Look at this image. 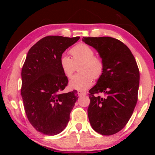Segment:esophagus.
<instances>
[{
    "label": "esophagus",
    "mask_w": 155,
    "mask_h": 155,
    "mask_svg": "<svg viewBox=\"0 0 155 155\" xmlns=\"http://www.w3.org/2000/svg\"><path fill=\"white\" fill-rule=\"evenodd\" d=\"M77 94H78V96H83V95H85L86 93L85 91H78V92H77Z\"/></svg>",
    "instance_id": "34e87169"
}]
</instances>
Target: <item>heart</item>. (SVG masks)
<instances>
[{"label": "heart", "instance_id": "1", "mask_svg": "<svg viewBox=\"0 0 155 155\" xmlns=\"http://www.w3.org/2000/svg\"><path fill=\"white\" fill-rule=\"evenodd\" d=\"M72 58L63 54L59 64L64 75L70 78L78 66L80 74L74 76L70 81V87L84 91L90 87L94 79H99L104 72L105 64L102 57L94 55L95 51L85 43H79L70 49Z\"/></svg>", "mask_w": 155, "mask_h": 155}]
</instances>
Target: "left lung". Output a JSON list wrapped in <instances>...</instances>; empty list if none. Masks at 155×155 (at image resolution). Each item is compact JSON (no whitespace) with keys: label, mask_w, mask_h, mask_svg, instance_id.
<instances>
[{"label":"left lung","mask_w":155,"mask_h":155,"mask_svg":"<svg viewBox=\"0 0 155 155\" xmlns=\"http://www.w3.org/2000/svg\"><path fill=\"white\" fill-rule=\"evenodd\" d=\"M103 59L104 72L89 91L87 114L93 129L103 135L121 130L130 118L137 102L140 71L130 49L111 37L83 38ZM103 93L104 97L97 94Z\"/></svg>","instance_id":"1"}]
</instances>
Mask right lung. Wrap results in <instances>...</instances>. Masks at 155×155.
Returning <instances> with one entry per match:
<instances>
[{
    "instance_id": "obj_1",
    "label": "right lung",
    "mask_w": 155,
    "mask_h": 155,
    "mask_svg": "<svg viewBox=\"0 0 155 155\" xmlns=\"http://www.w3.org/2000/svg\"><path fill=\"white\" fill-rule=\"evenodd\" d=\"M80 37L46 36L28 51L22 68V96L31 124L46 135H55L64 129L78 100L77 91L62 93L68 85L59 60L63 52Z\"/></svg>"
}]
</instances>
